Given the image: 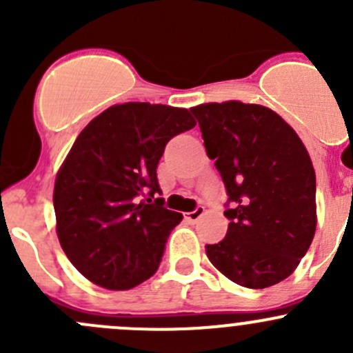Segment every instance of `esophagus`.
I'll return each mask as SVG.
<instances>
[{
    "label": "esophagus",
    "mask_w": 353,
    "mask_h": 353,
    "mask_svg": "<svg viewBox=\"0 0 353 353\" xmlns=\"http://www.w3.org/2000/svg\"><path fill=\"white\" fill-rule=\"evenodd\" d=\"M203 213H205V206H201V205H198L196 208L193 210V212H190V213H186V220L188 222H198L199 219H201V215Z\"/></svg>",
    "instance_id": "obj_1"
}]
</instances>
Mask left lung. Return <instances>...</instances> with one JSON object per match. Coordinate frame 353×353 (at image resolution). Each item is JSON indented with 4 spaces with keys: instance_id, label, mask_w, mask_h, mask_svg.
<instances>
[{
    "instance_id": "8db88e82",
    "label": "left lung",
    "mask_w": 353,
    "mask_h": 353,
    "mask_svg": "<svg viewBox=\"0 0 353 353\" xmlns=\"http://www.w3.org/2000/svg\"><path fill=\"white\" fill-rule=\"evenodd\" d=\"M225 184V239L206 256L237 285L292 275L316 232V174L294 130L272 109L237 101L191 109Z\"/></svg>"
}]
</instances>
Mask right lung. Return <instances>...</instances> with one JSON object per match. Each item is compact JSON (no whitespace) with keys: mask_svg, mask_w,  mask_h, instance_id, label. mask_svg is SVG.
<instances>
[{"mask_svg":"<svg viewBox=\"0 0 353 353\" xmlns=\"http://www.w3.org/2000/svg\"><path fill=\"white\" fill-rule=\"evenodd\" d=\"M194 126L188 109L128 102L78 134L52 201L59 244L85 279L128 290L157 272L170 230L183 220L157 198V165L170 138Z\"/></svg>","mask_w":353,"mask_h":353,"instance_id":"obj_1","label":"right lung"}]
</instances>
